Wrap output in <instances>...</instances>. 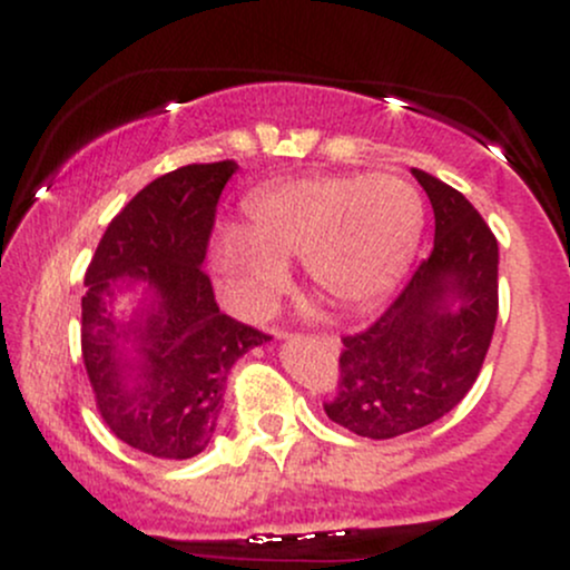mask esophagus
Instances as JSON below:
<instances>
[{"label":"esophagus","mask_w":570,"mask_h":570,"mask_svg":"<svg viewBox=\"0 0 570 570\" xmlns=\"http://www.w3.org/2000/svg\"><path fill=\"white\" fill-rule=\"evenodd\" d=\"M273 335L284 337V330H278V326H276V330H273ZM316 343L322 345V348L330 351V353H337V351H340V340H337L335 335H318Z\"/></svg>","instance_id":"esophagus-1"}]
</instances>
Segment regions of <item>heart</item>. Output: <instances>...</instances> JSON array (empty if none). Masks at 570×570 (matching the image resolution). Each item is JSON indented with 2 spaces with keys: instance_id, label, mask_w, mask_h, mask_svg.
Masks as SVG:
<instances>
[{
  "instance_id": "heart-1",
  "label": "heart",
  "mask_w": 570,
  "mask_h": 570,
  "mask_svg": "<svg viewBox=\"0 0 570 570\" xmlns=\"http://www.w3.org/2000/svg\"><path fill=\"white\" fill-rule=\"evenodd\" d=\"M423 233V200L394 174H318L281 181L246 206V235L227 233L217 271L240 311L284 284L286 259L343 311H364L396 286Z\"/></svg>"
}]
</instances>
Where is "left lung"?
<instances>
[{
    "label": "left lung",
    "instance_id": "1",
    "mask_svg": "<svg viewBox=\"0 0 570 570\" xmlns=\"http://www.w3.org/2000/svg\"><path fill=\"white\" fill-rule=\"evenodd\" d=\"M434 208V248L377 322L343 337L337 426L391 440L440 421L469 394L499 318V240L458 189L421 168Z\"/></svg>",
    "mask_w": 570,
    "mask_h": 570
}]
</instances>
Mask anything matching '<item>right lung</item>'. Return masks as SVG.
Segmentation results:
<instances>
[{
	"label": "right lung",
	"instance_id": "obj_1",
	"mask_svg": "<svg viewBox=\"0 0 570 570\" xmlns=\"http://www.w3.org/2000/svg\"><path fill=\"white\" fill-rule=\"evenodd\" d=\"M235 171V160L193 163L149 181L109 222L85 271L82 362L96 407L117 440L163 461L206 450L230 367L267 340L219 311L200 267ZM136 279L156 297L144 317L120 323L108 305Z\"/></svg>",
	"mask_w": 570,
	"mask_h": 570
}]
</instances>
